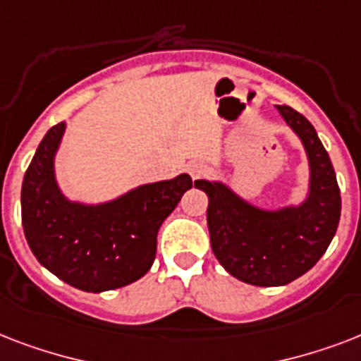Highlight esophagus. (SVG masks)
Here are the masks:
<instances>
[{"mask_svg": "<svg viewBox=\"0 0 361 361\" xmlns=\"http://www.w3.org/2000/svg\"><path fill=\"white\" fill-rule=\"evenodd\" d=\"M189 174H191L192 180L202 178V176L208 174V164L202 163V161H192V163L189 164Z\"/></svg>", "mask_w": 361, "mask_h": 361, "instance_id": "obj_1", "label": "esophagus"}]
</instances>
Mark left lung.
I'll return each instance as SVG.
<instances>
[{
	"label": "left lung",
	"mask_w": 361,
	"mask_h": 361,
	"mask_svg": "<svg viewBox=\"0 0 361 361\" xmlns=\"http://www.w3.org/2000/svg\"><path fill=\"white\" fill-rule=\"evenodd\" d=\"M277 112L307 153L309 192L300 206L264 209L243 200L223 181H195L208 195L215 258L236 279L255 286L288 285L309 271L336 236L341 217L336 170L314 127L286 104H277Z\"/></svg>",
	"instance_id": "obj_1"
}]
</instances>
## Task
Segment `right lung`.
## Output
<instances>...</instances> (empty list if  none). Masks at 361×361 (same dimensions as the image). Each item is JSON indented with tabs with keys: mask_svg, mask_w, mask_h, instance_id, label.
Returning a JSON list of instances; mask_svg holds the SVG:
<instances>
[{
	"mask_svg": "<svg viewBox=\"0 0 361 361\" xmlns=\"http://www.w3.org/2000/svg\"><path fill=\"white\" fill-rule=\"evenodd\" d=\"M65 121L37 147L22 183V226L31 252L56 277L84 292L114 290L147 274L157 232L183 192L189 174L130 189L103 204L75 202L56 181L54 159Z\"/></svg>",
	"mask_w": 361,
	"mask_h": 361,
	"instance_id": "right-lung-1",
	"label": "right lung"
}]
</instances>
